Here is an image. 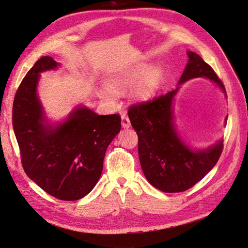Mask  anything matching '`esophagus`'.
<instances>
[{
  "instance_id": "obj_1",
  "label": "esophagus",
  "mask_w": 248,
  "mask_h": 248,
  "mask_svg": "<svg viewBox=\"0 0 248 248\" xmlns=\"http://www.w3.org/2000/svg\"><path fill=\"white\" fill-rule=\"evenodd\" d=\"M121 124H122V127L124 129H128L130 127V120L127 118L125 115H122L121 117Z\"/></svg>"
}]
</instances>
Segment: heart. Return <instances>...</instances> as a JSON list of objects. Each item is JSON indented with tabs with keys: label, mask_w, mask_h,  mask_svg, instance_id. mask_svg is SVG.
Returning <instances> with one entry per match:
<instances>
[{
	"label": "heart",
	"mask_w": 248,
	"mask_h": 248,
	"mask_svg": "<svg viewBox=\"0 0 248 248\" xmlns=\"http://www.w3.org/2000/svg\"><path fill=\"white\" fill-rule=\"evenodd\" d=\"M144 72V69L139 68L133 71L127 72L123 74V76H119L109 81V88L115 92H122L127 88H130L133 85L138 84L133 91L134 98L140 101L150 100L159 91L160 77L156 70H150L146 72L143 77L142 74ZM140 77L141 79L140 78ZM111 90L104 88L100 92V96L106 100H111Z\"/></svg>",
	"instance_id": "1"
}]
</instances>
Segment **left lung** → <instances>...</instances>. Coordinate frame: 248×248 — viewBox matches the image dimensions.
<instances>
[{"mask_svg": "<svg viewBox=\"0 0 248 248\" xmlns=\"http://www.w3.org/2000/svg\"><path fill=\"white\" fill-rule=\"evenodd\" d=\"M188 62L175 90L153 101L132 106L128 117L139 137V156L149 183L163 192L189 189L204 178L218 161L222 140L205 148L186 142L175 123L174 102L180 88L192 78L211 80L227 97L226 89L214 70L198 54L187 50ZM228 116L224 118L227 125Z\"/></svg>", "mask_w": 248, "mask_h": 248, "instance_id": "1", "label": "left lung"}]
</instances>
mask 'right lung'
Here are the masks:
<instances>
[{"instance_id":"right-lung-1","label":"right lung","mask_w":248,"mask_h":248,"mask_svg":"<svg viewBox=\"0 0 248 248\" xmlns=\"http://www.w3.org/2000/svg\"><path fill=\"white\" fill-rule=\"evenodd\" d=\"M59 67L51 57L35 63L14 98L12 124L28 177L52 197L77 201L98 182L107 149L121 129V117L99 116L78 104L61 121H50L38 85L41 73Z\"/></svg>"}]
</instances>
